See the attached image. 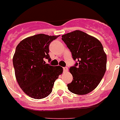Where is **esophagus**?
Here are the masks:
<instances>
[{
    "label": "esophagus",
    "mask_w": 120,
    "mask_h": 120,
    "mask_svg": "<svg viewBox=\"0 0 120 120\" xmlns=\"http://www.w3.org/2000/svg\"><path fill=\"white\" fill-rule=\"evenodd\" d=\"M63 70H64V72H68V68L67 67H64L63 68Z\"/></svg>",
    "instance_id": "obj_1"
}]
</instances>
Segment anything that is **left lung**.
<instances>
[{"mask_svg": "<svg viewBox=\"0 0 120 120\" xmlns=\"http://www.w3.org/2000/svg\"><path fill=\"white\" fill-rule=\"evenodd\" d=\"M77 62L70 68L72 81L68 89L77 94H86L98 86L106 69V55L100 41L80 30L62 36Z\"/></svg>", "mask_w": 120, "mask_h": 120, "instance_id": "obj_1", "label": "left lung"}]
</instances>
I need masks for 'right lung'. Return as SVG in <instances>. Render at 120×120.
Returning a JSON list of instances; mask_svg holds the SVG:
<instances>
[{"label": "right lung", "instance_id": "1", "mask_svg": "<svg viewBox=\"0 0 120 120\" xmlns=\"http://www.w3.org/2000/svg\"><path fill=\"white\" fill-rule=\"evenodd\" d=\"M59 36L38 34L20 41L13 57L16 81L23 92L30 97L40 99L49 96L54 82L62 73L60 66H51L49 46Z\"/></svg>", "mask_w": 120, "mask_h": 120}]
</instances>
